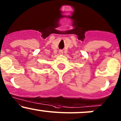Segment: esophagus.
I'll return each mask as SVG.
<instances>
[{"mask_svg":"<svg viewBox=\"0 0 121 121\" xmlns=\"http://www.w3.org/2000/svg\"><path fill=\"white\" fill-rule=\"evenodd\" d=\"M59 53L60 54H63V51L62 50H59Z\"/></svg>","mask_w":121,"mask_h":121,"instance_id":"34e87169","label":"esophagus"}]
</instances>
